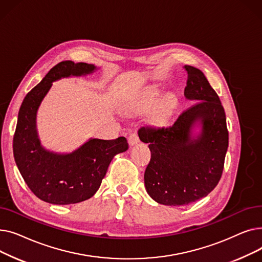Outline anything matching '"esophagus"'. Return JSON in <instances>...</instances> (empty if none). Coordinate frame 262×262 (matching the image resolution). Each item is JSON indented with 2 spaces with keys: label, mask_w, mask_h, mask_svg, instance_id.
Here are the masks:
<instances>
[{
  "label": "esophagus",
  "mask_w": 262,
  "mask_h": 262,
  "mask_svg": "<svg viewBox=\"0 0 262 262\" xmlns=\"http://www.w3.org/2000/svg\"><path fill=\"white\" fill-rule=\"evenodd\" d=\"M140 141V139H139V137H138V135H137V133H132L130 135H129V137H128V143H129V145H135V144H137Z\"/></svg>",
  "instance_id": "1"
}]
</instances>
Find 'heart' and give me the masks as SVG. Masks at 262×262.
I'll return each instance as SVG.
<instances>
[{
	"label": "heart",
	"instance_id": "1",
	"mask_svg": "<svg viewBox=\"0 0 262 262\" xmlns=\"http://www.w3.org/2000/svg\"><path fill=\"white\" fill-rule=\"evenodd\" d=\"M157 104V95L155 92H148L140 98L135 100L129 105L130 113L136 115L145 114L149 110H152ZM175 107V101L173 98H166L162 101H160L155 109L154 113V119L157 122H164L167 121L174 110Z\"/></svg>",
	"mask_w": 262,
	"mask_h": 262
}]
</instances>
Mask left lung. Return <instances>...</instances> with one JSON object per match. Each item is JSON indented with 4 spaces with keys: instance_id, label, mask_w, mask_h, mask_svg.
I'll list each match as a JSON object with an SVG mask.
<instances>
[{
    "instance_id": "obj_1",
    "label": "left lung",
    "mask_w": 262,
    "mask_h": 262,
    "mask_svg": "<svg viewBox=\"0 0 262 262\" xmlns=\"http://www.w3.org/2000/svg\"><path fill=\"white\" fill-rule=\"evenodd\" d=\"M185 96L195 100L167 127L143 126L142 142L149 143L150 160L144 172L148 195L159 204L183 206L207 196L221 180L228 147L224 108L204 73L185 66ZM196 121L202 130L191 137Z\"/></svg>"
}]
</instances>
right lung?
Instances as JSON below:
<instances>
[{
    "instance_id": "obj_1",
    "label": "right lung",
    "mask_w": 262,
    "mask_h": 262,
    "mask_svg": "<svg viewBox=\"0 0 262 262\" xmlns=\"http://www.w3.org/2000/svg\"><path fill=\"white\" fill-rule=\"evenodd\" d=\"M95 70L93 64L61 61L26 94L20 107L13 136V157L26 185L47 203L70 205L90 199L99 190L113 158L128 148L125 137L115 140L91 138L70 154L53 153L40 144L37 112L52 82Z\"/></svg>"
}]
</instances>
